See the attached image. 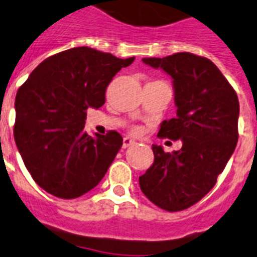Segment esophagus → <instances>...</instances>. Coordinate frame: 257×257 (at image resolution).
<instances>
[{
  "instance_id": "obj_1",
  "label": "esophagus",
  "mask_w": 257,
  "mask_h": 257,
  "mask_svg": "<svg viewBox=\"0 0 257 257\" xmlns=\"http://www.w3.org/2000/svg\"><path fill=\"white\" fill-rule=\"evenodd\" d=\"M134 143H135V141H134V139H131L130 137H126V138H123V148L130 147V146H133Z\"/></svg>"
}]
</instances>
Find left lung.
Segmentation results:
<instances>
[{
  "label": "left lung",
  "mask_w": 257,
  "mask_h": 257,
  "mask_svg": "<svg viewBox=\"0 0 257 257\" xmlns=\"http://www.w3.org/2000/svg\"><path fill=\"white\" fill-rule=\"evenodd\" d=\"M172 78L176 116L163 120L159 137L181 141L179 151L152 144L154 163L139 177L143 194L160 209H188L211 190L238 142V95L206 57L190 52L143 59Z\"/></svg>",
  "instance_id": "8db88e82"
}]
</instances>
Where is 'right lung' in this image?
<instances>
[{"mask_svg": "<svg viewBox=\"0 0 257 257\" xmlns=\"http://www.w3.org/2000/svg\"><path fill=\"white\" fill-rule=\"evenodd\" d=\"M134 59L71 48L42 61L18 89L14 139L42 189L71 200L102 180L123 139L116 131L88 135L86 110L105 103L109 82Z\"/></svg>", "mask_w": 257, "mask_h": 257, "instance_id": "obj_1", "label": "right lung"}]
</instances>
